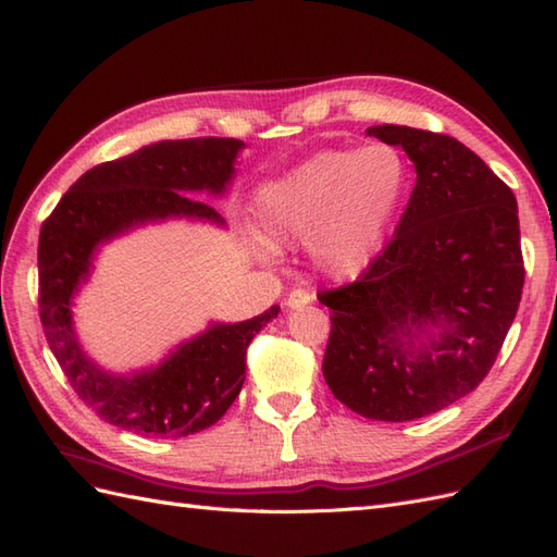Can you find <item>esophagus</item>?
I'll list each match as a JSON object with an SVG mask.
<instances>
[{"label":"esophagus","mask_w":557,"mask_h":557,"mask_svg":"<svg viewBox=\"0 0 557 557\" xmlns=\"http://www.w3.org/2000/svg\"><path fill=\"white\" fill-rule=\"evenodd\" d=\"M310 300H312V296H310L308 292L294 289V292L287 296V300H284V304H287L289 310H300V308H306V306L310 304Z\"/></svg>","instance_id":"obj_1"}]
</instances>
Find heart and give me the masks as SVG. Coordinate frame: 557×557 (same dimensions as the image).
Returning a JSON list of instances; mask_svg holds the SVG:
<instances>
[{"mask_svg":"<svg viewBox=\"0 0 557 557\" xmlns=\"http://www.w3.org/2000/svg\"><path fill=\"white\" fill-rule=\"evenodd\" d=\"M410 188L401 149L373 141L363 149H324L257 194V216L273 245H308L329 280H357L377 261ZM261 257L273 247L257 245Z\"/></svg>","mask_w":557,"mask_h":557,"instance_id":"1","label":"heart"}]
</instances>
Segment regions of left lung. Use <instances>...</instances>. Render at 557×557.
<instances>
[{"label": "left lung", "mask_w": 557, "mask_h": 557, "mask_svg": "<svg viewBox=\"0 0 557 557\" xmlns=\"http://www.w3.org/2000/svg\"><path fill=\"white\" fill-rule=\"evenodd\" d=\"M367 135L401 147L418 177L387 249L320 298L322 371L349 410L410 422L473 392L499 355L525 282L518 202L455 137L392 123Z\"/></svg>", "instance_id": "1"}]
</instances>
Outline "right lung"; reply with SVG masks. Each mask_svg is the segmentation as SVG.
Returning <instances> with one entry per match:
<instances>
[{"instance_id":"add662e5","label":"right lung","mask_w":557,"mask_h":557,"mask_svg":"<svg viewBox=\"0 0 557 557\" xmlns=\"http://www.w3.org/2000/svg\"><path fill=\"white\" fill-rule=\"evenodd\" d=\"M245 147L233 137L153 141L82 174L44 221L39 312L46 341L78 399L125 432L182 438L224 418L245 383L247 347L280 306L245 322H210L158 363L116 373L78 341L74 298L88 284L100 249L121 235L180 219L226 228L212 205L190 196L224 198Z\"/></svg>"}]
</instances>
